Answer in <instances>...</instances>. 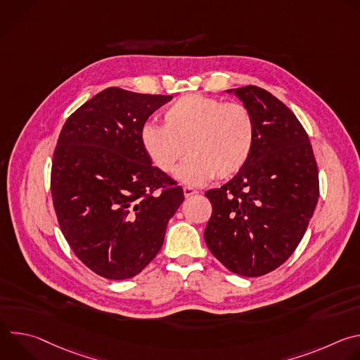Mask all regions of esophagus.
<instances>
[{"mask_svg":"<svg viewBox=\"0 0 360 360\" xmlns=\"http://www.w3.org/2000/svg\"><path fill=\"white\" fill-rule=\"evenodd\" d=\"M195 193H198L196 189H193V188H191V186H184V195H185L186 198H189V196H192V195H195Z\"/></svg>","mask_w":360,"mask_h":360,"instance_id":"1","label":"esophagus"}]
</instances>
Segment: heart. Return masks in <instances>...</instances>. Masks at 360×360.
<instances>
[{
	"mask_svg": "<svg viewBox=\"0 0 360 360\" xmlns=\"http://www.w3.org/2000/svg\"><path fill=\"white\" fill-rule=\"evenodd\" d=\"M255 125L250 112L236 102L191 94L178 98L162 112V127L146 124L141 142L162 172L179 168V178L189 185L228 179L248 162L253 148Z\"/></svg>",
	"mask_w": 360,
	"mask_h": 360,
	"instance_id": "heart-1",
	"label": "heart"
}]
</instances>
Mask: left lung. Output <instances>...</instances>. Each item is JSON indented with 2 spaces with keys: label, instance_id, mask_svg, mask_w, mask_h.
I'll use <instances>...</instances> for the list:
<instances>
[{
  "label": "left lung",
  "instance_id": "8db88e82",
  "mask_svg": "<svg viewBox=\"0 0 360 360\" xmlns=\"http://www.w3.org/2000/svg\"><path fill=\"white\" fill-rule=\"evenodd\" d=\"M233 92L250 112L255 139L245 167L205 192L212 215L203 238L215 258L240 276H262L295 252L319 198L314 149L295 114L264 88Z\"/></svg>",
  "mask_w": 360,
  "mask_h": 360
}]
</instances>
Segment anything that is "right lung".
Instances as JSON below:
<instances>
[{"instance_id":"obj_1","label":"right lung","mask_w":360,"mask_h":360,"mask_svg":"<svg viewBox=\"0 0 360 360\" xmlns=\"http://www.w3.org/2000/svg\"><path fill=\"white\" fill-rule=\"evenodd\" d=\"M171 99L111 86L61 129L51 168L54 210L77 258L102 278L138 275L184 202L182 188L152 167L141 142L149 115Z\"/></svg>"}]
</instances>
